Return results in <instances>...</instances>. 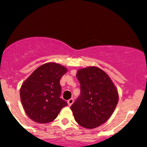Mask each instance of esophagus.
<instances>
[{"mask_svg": "<svg viewBox=\"0 0 147 147\" xmlns=\"http://www.w3.org/2000/svg\"><path fill=\"white\" fill-rule=\"evenodd\" d=\"M73 102H74V99H69V100H68V106H71L72 104H73Z\"/></svg>", "mask_w": 147, "mask_h": 147, "instance_id": "esophagus-1", "label": "esophagus"}]
</instances>
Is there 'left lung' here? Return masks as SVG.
<instances>
[{"instance_id": "8db88e82", "label": "left lung", "mask_w": 147, "mask_h": 147, "mask_svg": "<svg viewBox=\"0 0 147 147\" xmlns=\"http://www.w3.org/2000/svg\"><path fill=\"white\" fill-rule=\"evenodd\" d=\"M77 78L81 95L70 106L75 121L86 129H94L110 118L117 106V89L101 68L89 66L79 69Z\"/></svg>"}]
</instances>
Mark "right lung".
<instances>
[{"label":"right lung","mask_w":147,"mask_h":147,"mask_svg":"<svg viewBox=\"0 0 147 147\" xmlns=\"http://www.w3.org/2000/svg\"><path fill=\"white\" fill-rule=\"evenodd\" d=\"M68 71L61 64L50 62L41 65L22 84L20 96L25 112L34 122L45 124L53 121L67 106L60 98V79Z\"/></svg>","instance_id":"add662e5"}]
</instances>
